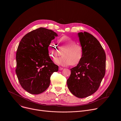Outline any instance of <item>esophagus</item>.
I'll use <instances>...</instances> for the list:
<instances>
[{"mask_svg":"<svg viewBox=\"0 0 121 121\" xmlns=\"http://www.w3.org/2000/svg\"><path fill=\"white\" fill-rule=\"evenodd\" d=\"M63 69V67H59V70H62Z\"/></svg>","mask_w":121,"mask_h":121,"instance_id":"1","label":"esophagus"}]
</instances>
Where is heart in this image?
Listing matches in <instances>:
<instances>
[{
    "instance_id": "obj_1",
    "label": "heart",
    "mask_w": 121,
    "mask_h": 121,
    "mask_svg": "<svg viewBox=\"0 0 121 121\" xmlns=\"http://www.w3.org/2000/svg\"><path fill=\"white\" fill-rule=\"evenodd\" d=\"M75 39L67 36H64L58 40V46L53 42L48 45V50L50 56L55 59L63 52V56L55 60L58 65L63 66L75 65L81 61L84 54L83 47L76 43Z\"/></svg>"
}]
</instances>
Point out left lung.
Listing matches in <instances>:
<instances>
[{
  "mask_svg": "<svg viewBox=\"0 0 121 121\" xmlns=\"http://www.w3.org/2000/svg\"><path fill=\"white\" fill-rule=\"evenodd\" d=\"M78 36L83 48V56L76 66L70 69L67 85L74 96L84 98L99 89L105 74L106 55L99 42L91 34L80 32Z\"/></svg>",
  "mask_w": 121,
  "mask_h": 121,
  "instance_id": "1",
  "label": "left lung"
}]
</instances>
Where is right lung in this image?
I'll return each instance as SVG.
<instances>
[{
  "label": "right lung",
  "instance_id": "obj_1",
  "mask_svg": "<svg viewBox=\"0 0 121 121\" xmlns=\"http://www.w3.org/2000/svg\"><path fill=\"white\" fill-rule=\"evenodd\" d=\"M57 36L52 30L40 28L26 34L19 44L16 73L22 88L30 94L44 92L50 85L52 74L58 70L48 50L50 43Z\"/></svg>",
  "mask_w": 121,
  "mask_h": 121
}]
</instances>
